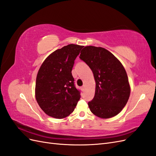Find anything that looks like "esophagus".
Returning <instances> with one entry per match:
<instances>
[{
	"instance_id": "34e87169",
	"label": "esophagus",
	"mask_w": 156,
	"mask_h": 156,
	"mask_svg": "<svg viewBox=\"0 0 156 156\" xmlns=\"http://www.w3.org/2000/svg\"><path fill=\"white\" fill-rule=\"evenodd\" d=\"M81 90H82V91L84 90V86H83V87H81Z\"/></svg>"
}]
</instances>
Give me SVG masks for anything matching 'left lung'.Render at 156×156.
I'll return each instance as SVG.
<instances>
[{"label":"left lung","mask_w":156,"mask_h":156,"mask_svg":"<svg viewBox=\"0 0 156 156\" xmlns=\"http://www.w3.org/2000/svg\"><path fill=\"white\" fill-rule=\"evenodd\" d=\"M80 58L92 71L96 82L94 98L88 105L94 115L107 119L121 112L130 96L126 69L110 51L101 47L86 46Z\"/></svg>","instance_id":"obj_1"}]
</instances>
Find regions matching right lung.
Here are the masks:
<instances>
[{
  "mask_svg": "<svg viewBox=\"0 0 156 156\" xmlns=\"http://www.w3.org/2000/svg\"><path fill=\"white\" fill-rule=\"evenodd\" d=\"M83 45L69 44L55 51L37 74L35 97L47 115L62 119L72 114L81 95L75 87L72 70Z\"/></svg>",
  "mask_w": 156,
  "mask_h": 156,
  "instance_id": "obj_1",
  "label": "right lung"
}]
</instances>
